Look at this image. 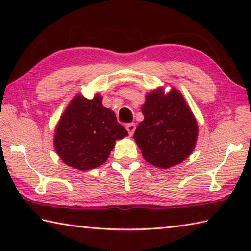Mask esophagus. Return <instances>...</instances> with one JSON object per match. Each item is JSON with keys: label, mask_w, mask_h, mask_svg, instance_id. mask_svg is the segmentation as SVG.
Wrapping results in <instances>:
<instances>
[{"label": "esophagus", "mask_w": 251, "mask_h": 251, "mask_svg": "<svg viewBox=\"0 0 251 251\" xmlns=\"http://www.w3.org/2000/svg\"><path fill=\"white\" fill-rule=\"evenodd\" d=\"M126 129H127V131H128V134H129L130 136L133 135L135 129H136L135 123H130V124H127V125H126Z\"/></svg>", "instance_id": "34e87169"}]
</instances>
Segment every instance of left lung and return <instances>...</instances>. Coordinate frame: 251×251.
Returning <instances> with one entry per match:
<instances>
[{
    "label": "left lung",
    "mask_w": 251,
    "mask_h": 251,
    "mask_svg": "<svg viewBox=\"0 0 251 251\" xmlns=\"http://www.w3.org/2000/svg\"><path fill=\"white\" fill-rule=\"evenodd\" d=\"M144 121L134 138L148 163L169 168L181 163L194 151L198 127L184 97L175 88L164 95L155 91L146 96Z\"/></svg>",
    "instance_id": "1"
}]
</instances>
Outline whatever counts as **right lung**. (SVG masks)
Returning <instances> with one entry per match:
<instances>
[{
  "mask_svg": "<svg viewBox=\"0 0 251 251\" xmlns=\"http://www.w3.org/2000/svg\"><path fill=\"white\" fill-rule=\"evenodd\" d=\"M127 135L115 113L101 105L100 95L93 100L77 95L58 122L54 146L66 165L87 171L104 164L115 142Z\"/></svg>",
  "mask_w": 251,
  "mask_h": 251,
  "instance_id": "add662e5",
  "label": "right lung"
}]
</instances>
